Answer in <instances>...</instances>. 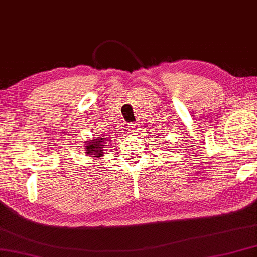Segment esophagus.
<instances>
[{
  "instance_id": "34e87169",
  "label": "esophagus",
  "mask_w": 257,
  "mask_h": 257,
  "mask_svg": "<svg viewBox=\"0 0 257 257\" xmlns=\"http://www.w3.org/2000/svg\"><path fill=\"white\" fill-rule=\"evenodd\" d=\"M138 129H139L138 123H131V124H129V131L131 132H136Z\"/></svg>"
}]
</instances>
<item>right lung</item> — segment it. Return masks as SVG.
Here are the masks:
<instances>
[{"label": "right lung", "instance_id": "1", "mask_svg": "<svg viewBox=\"0 0 257 257\" xmlns=\"http://www.w3.org/2000/svg\"><path fill=\"white\" fill-rule=\"evenodd\" d=\"M88 146H85V152H87L88 155H95V157H101L103 156L102 154V148L104 146V138L101 139H94L91 141H88Z\"/></svg>", "mask_w": 257, "mask_h": 257}]
</instances>
